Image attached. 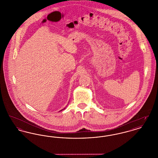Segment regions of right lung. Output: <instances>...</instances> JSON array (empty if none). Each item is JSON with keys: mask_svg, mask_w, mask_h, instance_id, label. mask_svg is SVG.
<instances>
[{"mask_svg": "<svg viewBox=\"0 0 158 158\" xmlns=\"http://www.w3.org/2000/svg\"><path fill=\"white\" fill-rule=\"evenodd\" d=\"M64 109H63V110H64Z\"/></svg>", "mask_w": 158, "mask_h": 158, "instance_id": "obj_1", "label": "right lung"}]
</instances>
